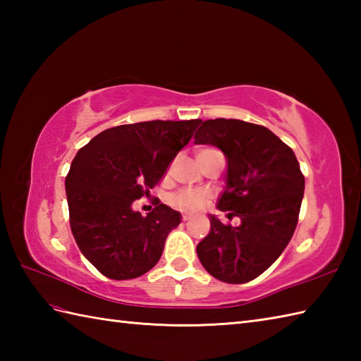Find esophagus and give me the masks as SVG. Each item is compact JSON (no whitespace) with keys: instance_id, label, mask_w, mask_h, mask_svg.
Returning a JSON list of instances; mask_svg holds the SVG:
<instances>
[{"instance_id":"esophagus-1","label":"esophagus","mask_w":361,"mask_h":361,"mask_svg":"<svg viewBox=\"0 0 361 361\" xmlns=\"http://www.w3.org/2000/svg\"><path fill=\"white\" fill-rule=\"evenodd\" d=\"M190 220V214L189 212H183V221Z\"/></svg>"}]
</instances>
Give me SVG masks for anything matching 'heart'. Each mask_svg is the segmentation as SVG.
Wrapping results in <instances>:
<instances>
[{
	"instance_id": "heart-1",
	"label": "heart",
	"mask_w": 361,
	"mask_h": 361,
	"mask_svg": "<svg viewBox=\"0 0 361 361\" xmlns=\"http://www.w3.org/2000/svg\"><path fill=\"white\" fill-rule=\"evenodd\" d=\"M216 149H202L198 152V155L204 152H211ZM209 194L202 189H181L178 192L171 197V202L176 206V208L185 209V211H197L202 209L208 202Z\"/></svg>"
}]
</instances>
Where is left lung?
<instances>
[{"instance_id":"8db88e82","label":"left lung","mask_w":361,"mask_h":361,"mask_svg":"<svg viewBox=\"0 0 361 361\" xmlns=\"http://www.w3.org/2000/svg\"><path fill=\"white\" fill-rule=\"evenodd\" d=\"M194 137L225 153L226 186L217 209L240 219L231 226L211 216V231L197 245L198 259L219 281L250 282L271 267L293 235L304 175L293 150L267 127L219 118L204 121Z\"/></svg>"}]
</instances>
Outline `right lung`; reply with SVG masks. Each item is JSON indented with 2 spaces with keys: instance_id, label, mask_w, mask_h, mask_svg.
<instances>
[{
  "instance_id": "right-lung-1",
  "label": "right lung",
  "mask_w": 361,
  "mask_h": 361,
  "mask_svg": "<svg viewBox=\"0 0 361 361\" xmlns=\"http://www.w3.org/2000/svg\"><path fill=\"white\" fill-rule=\"evenodd\" d=\"M200 119L147 121L104 130L78 152L65 188L82 255L110 279H133L157 265L181 214L157 203L133 211L190 141Z\"/></svg>"
}]
</instances>
